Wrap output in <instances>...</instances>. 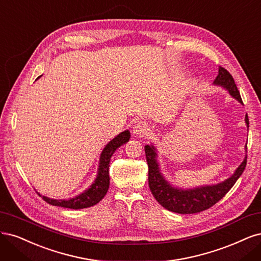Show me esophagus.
<instances>
[{"mask_svg":"<svg viewBox=\"0 0 261 261\" xmlns=\"http://www.w3.org/2000/svg\"><path fill=\"white\" fill-rule=\"evenodd\" d=\"M149 131L148 124L145 121H139L133 127V134L137 137H147Z\"/></svg>","mask_w":261,"mask_h":261,"instance_id":"esophagus-1","label":"esophagus"}]
</instances>
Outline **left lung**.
Listing matches in <instances>:
<instances>
[{
  "label": "left lung",
  "mask_w": 261,
  "mask_h": 261,
  "mask_svg": "<svg viewBox=\"0 0 261 261\" xmlns=\"http://www.w3.org/2000/svg\"><path fill=\"white\" fill-rule=\"evenodd\" d=\"M213 85L221 87L225 91H228V93L233 98L243 104L234 79L226 69L219 67V73H218ZM245 123L248 129L249 121L247 115L245 116ZM144 149L148 165V187L153 196L164 208L170 210L172 213L182 215L204 212V210L218 203L231 190L235 182L242 175L247 162V155H245L243 162L235 169L234 173L220 183L183 189L173 186L165 178V175L161 171V165H159L157 159V148L153 144H146ZM245 152L247 153V144L245 145Z\"/></svg>",
  "instance_id": "8db88e82"
}]
</instances>
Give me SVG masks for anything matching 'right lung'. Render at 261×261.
<instances>
[{
	"label": "right lung",
	"instance_id": "1",
	"mask_svg": "<svg viewBox=\"0 0 261 261\" xmlns=\"http://www.w3.org/2000/svg\"><path fill=\"white\" fill-rule=\"evenodd\" d=\"M41 77V75H40ZM38 77L37 80L40 78ZM130 131L125 130L118 136L115 137L111 142H108L106 146L103 148L102 153L99 156L98 168L96 178L94 179L93 183L91 186L80 193L79 195L74 196L69 199H54L46 196H42L46 203L51 204L53 206L64 207V208H70V209H82L88 208L91 206L96 205L99 200H102L103 197L106 195V193L109 188V163H111V158L113 154L116 152L117 148H119L121 145L125 144L130 140ZM40 195V193H39Z\"/></svg>",
	"mask_w": 261,
	"mask_h": 261
}]
</instances>
